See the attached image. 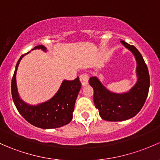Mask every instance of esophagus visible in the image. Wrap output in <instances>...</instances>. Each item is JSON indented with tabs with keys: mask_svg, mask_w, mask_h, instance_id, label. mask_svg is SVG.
Segmentation results:
<instances>
[{
	"mask_svg": "<svg viewBox=\"0 0 160 160\" xmlns=\"http://www.w3.org/2000/svg\"><path fill=\"white\" fill-rule=\"evenodd\" d=\"M80 82H81V84L83 87H85L88 84V80H89V77L88 76L87 74H82L80 76Z\"/></svg>",
	"mask_w": 160,
	"mask_h": 160,
	"instance_id": "34e87169",
	"label": "esophagus"
}]
</instances>
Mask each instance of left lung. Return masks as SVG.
Instances as JSON below:
<instances>
[{"label": "left lung", "mask_w": 160, "mask_h": 160, "mask_svg": "<svg viewBox=\"0 0 160 160\" xmlns=\"http://www.w3.org/2000/svg\"><path fill=\"white\" fill-rule=\"evenodd\" d=\"M120 42L135 57L137 77L135 85L128 92L117 93L110 91L97 77L89 80L93 89L94 104L100 117L112 122L127 120L135 117L145 103L150 83L147 66L139 50L123 40Z\"/></svg>", "instance_id": "left-lung-1"}]
</instances>
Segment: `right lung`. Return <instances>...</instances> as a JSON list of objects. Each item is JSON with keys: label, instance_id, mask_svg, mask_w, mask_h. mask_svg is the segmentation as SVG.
I'll use <instances>...</instances> for the list:
<instances>
[{"label": "right lung", "instance_id": "obj_1", "mask_svg": "<svg viewBox=\"0 0 160 160\" xmlns=\"http://www.w3.org/2000/svg\"><path fill=\"white\" fill-rule=\"evenodd\" d=\"M40 49L47 52L43 45L35 47L33 50ZM28 53L23 54L17 63L11 82V93L15 107L23 118L33 126L41 129H53L68 124L73 119L76 100L81 88L79 77L73 80H64L56 94L48 101L38 105H31L20 97L17 86L16 75L21 59Z\"/></svg>", "mask_w": 160, "mask_h": 160}]
</instances>
